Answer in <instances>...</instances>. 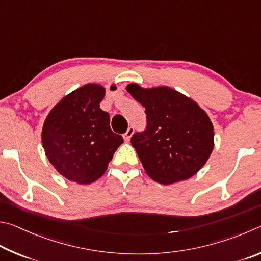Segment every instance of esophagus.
<instances>
[{
  "label": "esophagus",
  "instance_id": "1",
  "mask_svg": "<svg viewBox=\"0 0 261 261\" xmlns=\"http://www.w3.org/2000/svg\"><path fill=\"white\" fill-rule=\"evenodd\" d=\"M134 134V128L133 127H128V129L125 134H123V140L125 141H129L132 136Z\"/></svg>",
  "mask_w": 261,
  "mask_h": 261
}]
</instances>
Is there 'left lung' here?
Instances as JSON below:
<instances>
[{"label":"left lung","instance_id":"obj_1","mask_svg":"<svg viewBox=\"0 0 261 261\" xmlns=\"http://www.w3.org/2000/svg\"><path fill=\"white\" fill-rule=\"evenodd\" d=\"M127 91L147 113V129L130 139L145 173L162 185L194 176L214 147L207 113L193 98L167 86L143 88L130 84Z\"/></svg>","mask_w":261,"mask_h":261}]
</instances>
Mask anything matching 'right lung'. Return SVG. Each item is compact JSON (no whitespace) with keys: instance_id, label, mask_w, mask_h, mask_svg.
Wrapping results in <instances>:
<instances>
[{"instance_id":"obj_1","label":"right lung","mask_w":261,"mask_h":261,"mask_svg":"<svg viewBox=\"0 0 261 261\" xmlns=\"http://www.w3.org/2000/svg\"><path fill=\"white\" fill-rule=\"evenodd\" d=\"M104 95L102 85L81 86L64 96L43 122L41 139L48 161L59 174L79 185L98 180L123 142L110 128L109 113L99 108Z\"/></svg>"}]
</instances>
